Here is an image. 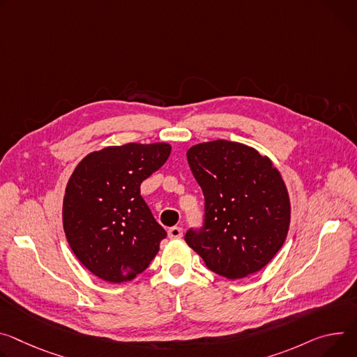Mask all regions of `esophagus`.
<instances>
[{
    "mask_svg": "<svg viewBox=\"0 0 357 357\" xmlns=\"http://www.w3.org/2000/svg\"><path fill=\"white\" fill-rule=\"evenodd\" d=\"M182 228H179V226H174V228H171L169 231H168V236L171 238V239H179V238H182Z\"/></svg>",
    "mask_w": 357,
    "mask_h": 357,
    "instance_id": "1",
    "label": "esophagus"
}]
</instances>
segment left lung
<instances>
[{"label":"left lung","instance_id":"1","mask_svg":"<svg viewBox=\"0 0 357 357\" xmlns=\"http://www.w3.org/2000/svg\"><path fill=\"white\" fill-rule=\"evenodd\" d=\"M186 158L205 197V226L186 232L188 246L226 279L265 268L283 246L290 225L287 188L273 162L226 139L193 145Z\"/></svg>","mask_w":357,"mask_h":357}]
</instances>
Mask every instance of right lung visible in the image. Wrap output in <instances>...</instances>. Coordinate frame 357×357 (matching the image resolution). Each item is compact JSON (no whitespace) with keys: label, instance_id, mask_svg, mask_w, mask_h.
<instances>
[{"label":"right lung","instance_id":"obj_1","mask_svg":"<svg viewBox=\"0 0 357 357\" xmlns=\"http://www.w3.org/2000/svg\"><path fill=\"white\" fill-rule=\"evenodd\" d=\"M167 142L111 145L84 156L68 179L62 223L78 261L109 283L135 279L159 252L165 229L141 197V183L165 164Z\"/></svg>","mask_w":357,"mask_h":357}]
</instances>
